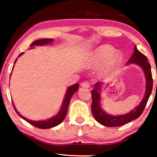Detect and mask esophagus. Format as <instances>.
<instances>
[{"label": "esophagus", "mask_w": 157, "mask_h": 157, "mask_svg": "<svg viewBox=\"0 0 157 157\" xmlns=\"http://www.w3.org/2000/svg\"><path fill=\"white\" fill-rule=\"evenodd\" d=\"M81 86L83 88H89L90 87V83L89 82H87V81H84V82H83L81 83Z\"/></svg>", "instance_id": "34e87169"}]
</instances>
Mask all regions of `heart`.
<instances>
[{"label":"heart","mask_w":157,"mask_h":157,"mask_svg":"<svg viewBox=\"0 0 157 157\" xmlns=\"http://www.w3.org/2000/svg\"><path fill=\"white\" fill-rule=\"evenodd\" d=\"M115 49L110 45L105 44L98 46L92 53L91 62L98 64L107 59V66H119L123 61V56L119 51H114Z\"/></svg>","instance_id":"1"}]
</instances>
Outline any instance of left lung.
Masks as SVG:
<instances>
[{"label":"left lung","instance_id":"obj_1","mask_svg":"<svg viewBox=\"0 0 157 157\" xmlns=\"http://www.w3.org/2000/svg\"><path fill=\"white\" fill-rule=\"evenodd\" d=\"M135 63L142 68L146 77V91L144 98L140 104L136 106L132 111L124 115L113 116L105 112L100 106V91L101 84L102 83L98 82L96 83L95 88L91 91L92 104L91 111L93 116L98 123L105 126L109 127H117L128 123L133 120L140 117L147 103L152 91L153 88V79H152L151 66L148 62V59L146 56L141 53L136 46L134 47V51L127 62V64Z\"/></svg>","mask_w":157,"mask_h":157}]
</instances>
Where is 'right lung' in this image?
Wrapping results in <instances>:
<instances>
[{"instance_id":"add662e5","label":"right lung","mask_w":157,"mask_h":157,"mask_svg":"<svg viewBox=\"0 0 157 157\" xmlns=\"http://www.w3.org/2000/svg\"><path fill=\"white\" fill-rule=\"evenodd\" d=\"M53 41V39L51 38H44V39H39V40H36L35 41H33L32 44H31V47L33 46H43V45H46V44H51ZM23 53H21V54H19L18 57L21 56ZM17 61V59L15 61V63H16ZM79 87V84L78 83H76V84L71 86L68 87L67 89V91H66V94L65 95V97H64L63 99V104H62L61 108L60 109L59 112L57 113L56 115L53 117L52 118H50V119H46V120H44V121H32V120H29L26 119V118L23 117V116H21L20 113H19L18 111H17L16 109L15 108V106L13 103V108L15 109V111H16V113L20 116V117L25 120L27 122H29V124H32V125L36 126V127L39 128H50L52 127H54V126H56L57 125H59L63 121V120L65 119L66 114H67V111H68V105H69L70 101L71 99L72 96L74 95V93L78 91Z\"/></svg>"}]
</instances>
